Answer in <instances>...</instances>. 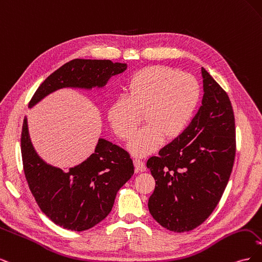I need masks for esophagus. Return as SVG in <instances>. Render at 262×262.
I'll list each match as a JSON object with an SVG mask.
<instances>
[{
    "instance_id": "1",
    "label": "esophagus",
    "mask_w": 262,
    "mask_h": 262,
    "mask_svg": "<svg viewBox=\"0 0 262 262\" xmlns=\"http://www.w3.org/2000/svg\"><path fill=\"white\" fill-rule=\"evenodd\" d=\"M133 163H134V167H136V169L138 171H145L146 170V166H145V163L143 161L138 160V158H137V160L133 161Z\"/></svg>"
}]
</instances>
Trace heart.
Segmentation results:
<instances>
[{
  "label": "heart",
  "mask_w": 262,
  "mask_h": 262,
  "mask_svg": "<svg viewBox=\"0 0 262 262\" xmlns=\"http://www.w3.org/2000/svg\"><path fill=\"white\" fill-rule=\"evenodd\" d=\"M128 97H118L108 107L107 118L116 136L129 140L142 122L147 123L129 144L137 156L155 152L164 140L185 132L201 97V87L191 74L164 66L139 70L126 85Z\"/></svg>",
  "instance_id": "heart-1"
}]
</instances>
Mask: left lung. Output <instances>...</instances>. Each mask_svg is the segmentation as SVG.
<instances>
[{"label": "left lung", "mask_w": 262, "mask_h": 262, "mask_svg": "<svg viewBox=\"0 0 262 262\" xmlns=\"http://www.w3.org/2000/svg\"><path fill=\"white\" fill-rule=\"evenodd\" d=\"M202 106L185 132L146 163L155 179L148 210L171 232L192 231L216 208L231 177L236 129L228 95L202 68Z\"/></svg>", "instance_id": "8db88e82"}]
</instances>
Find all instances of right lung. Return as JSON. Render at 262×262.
<instances>
[{
	"label": "right lung",
	"instance_id": "1",
	"mask_svg": "<svg viewBox=\"0 0 262 262\" xmlns=\"http://www.w3.org/2000/svg\"><path fill=\"white\" fill-rule=\"evenodd\" d=\"M125 69V63L110 60L74 59L46 78L28 106L63 87H101ZM20 146L24 172L38 207L54 224L71 231H86L104 220L113 209L118 190L134 173L130 154L104 139H99L85 162L67 171L46 164L31 144L26 118Z\"/></svg>",
	"mask_w": 262,
	"mask_h": 262
}]
</instances>
